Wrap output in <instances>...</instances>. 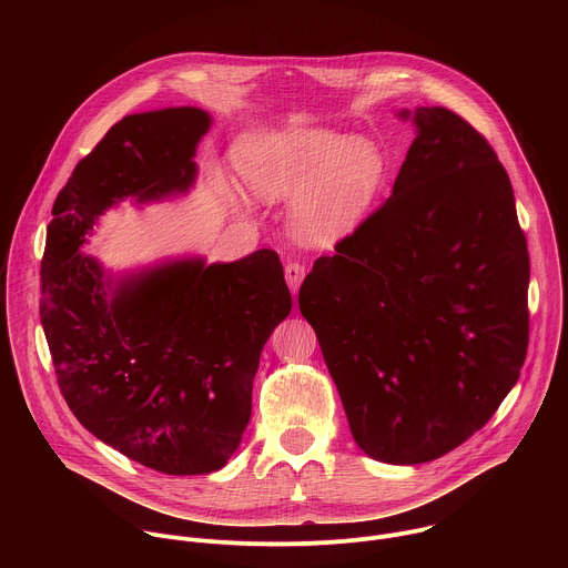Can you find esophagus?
I'll list each match as a JSON object with an SVG mask.
<instances>
[{"label": "esophagus", "instance_id": "34e87169", "mask_svg": "<svg viewBox=\"0 0 568 568\" xmlns=\"http://www.w3.org/2000/svg\"><path fill=\"white\" fill-rule=\"evenodd\" d=\"M285 278H287V285H290L292 294H296L301 281L305 278V267H303L301 263H296V261L287 263V265H285Z\"/></svg>", "mask_w": 568, "mask_h": 568}]
</instances>
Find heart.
Instances as JSON below:
<instances>
[{
	"label": "heart",
	"instance_id": "b5f03b06",
	"mask_svg": "<svg viewBox=\"0 0 568 568\" xmlns=\"http://www.w3.org/2000/svg\"><path fill=\"white\" fill-rule=\"evenodd\" d=\"M242 182L263 202L292 204L296 233L333 245L353 233L373 206L386 173L379 148L364 136L316 128L261 132L233 152Z\"/></svg>",
	"mask_w": 568,
	"mask_h": 568
}]
</instances>
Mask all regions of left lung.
<instances>
[{
    "instance_id": "1",
    "label": "left lung",
    "mask_w": 568,
    "mask_h": 568,
    "mask_svg": "<svg viewBox=\"0 0 568 568\" xmlns=\"http://www.w3.org/2000/svg\"><path fill=\"white\" fill-rule=\"evenodd\" d=\"M397 116L416 139L390 197L316 258L298 307L359 449L418 465L474 436L517 384L530 258L485 136L445 108Z\"/></svg>"
}]
</instances>
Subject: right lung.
Here are the masks:
<instances>
[{
  "label": "right lung",
  "instance_id": "obj_1",
  "mask_svg": "<svg viewBox=\"0 0 568 568\" xmlns=\"http://www.w3.org/2000/svg\"><path fill=\"white\" fill-rule=\"evenodd\" d=\"M211 116L169 108L123 116L78 161L53 202L40 318L60 393L88 432L164 474L226 465L252 418L263 346L292 310L272 250L235 263H161L112 278L80 254L99 215L186 193Z\"/></svg>",
  "mask_w": 568,
  "mask_h": 568
}]
</instances>
